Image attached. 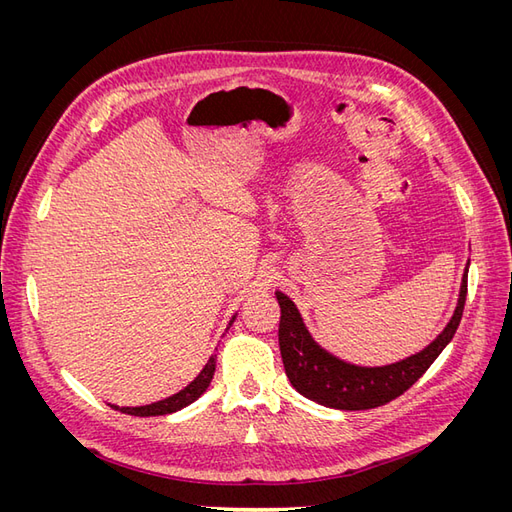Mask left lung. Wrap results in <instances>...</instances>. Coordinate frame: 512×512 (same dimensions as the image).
<instances>
[{"instance_id":"obj_1","label":"left lung","mask_w":512,"mask_h":512,"mask_svg":"<svg viewBox=\"0 0 512 512\" xmlns=\"http://www.w3.org/2000/svg\"><path fill=\"white\" fill-rule=\"evenodd\" d=\"M468 267L470 262L461 277L453 318L448 320L444 331L421 352L380 367L354 365L324 350L307 331L297 305L277 290L275 297L282 312L280 350L290 384L303 397L335 410H369L404 395L453 339L463 316V305H466Z\"/></svg>"}]
</instances>
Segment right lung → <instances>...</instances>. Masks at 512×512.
I'll use <instances>...</instances> for the list:
<instances>
[{"label":"right lung","instance_id":"add662e5","mask_svg":"<svg viewBox=\"0 0 512 512\" xmlns=\"http://www.w3.org/2000/svg\"><path fill=\"white\" fill-rule=\"evenodd\" d=\"M235 318H237V316H232V320L228 322V329H230V324L235 322ZM228 329H226V331H228ZM213 374H215V354L209 356V361H207V365L203 367V371H200V374H198L188 386H185V389H181L179 393L170 395V397H166V399H160V401H156V404H147V406H136V408L111 406V408H115V410H119V412H123V414H132V416H162V414H173V412H177V410H181V408H185V406L194 404V401L207 391V386H209L211 380H213Z\"/></svg>","mask_w":512,"mask_h":512}]
</instances>
